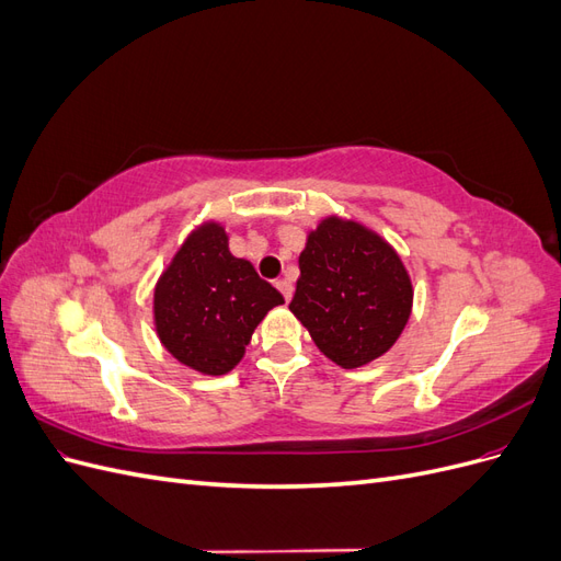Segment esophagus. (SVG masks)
Returning <instances> with one entry per match:
<instances>
[{
  "instance_id": "obj_1",
  "label": "esophagus",
  "mask_w": 561,
  "mask_h": 561,
  "mask_svg": "<svg viewBox=\"0 0 561 561\" xmlns=\"http://www.w3.org/2000/svg\"><path fill=\"white\" fill-rule=\"evenodd\" d=\"M276 287L280 290V295L285 297V301H290V299H293V283H290V280L280 278V280H276Z\"/></svg>"
}]
</instances>
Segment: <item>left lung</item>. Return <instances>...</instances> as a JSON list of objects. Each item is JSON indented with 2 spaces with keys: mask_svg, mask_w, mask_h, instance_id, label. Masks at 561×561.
I'll return each mask as SVG.
<instances>
[{
  "mask_svg": "<svg viewBox=\"0 0 561 561\" xmlns=\"http://www.w3.org/2000/svg\"><path fill=\"white\" fill-rule=\"evenodd\" d=\"M290 311L316 346L344 369L377 360L398 342L412 313V280L379 233L330 215L299 254Z\"/></svg>",
  "mask_w": 561,
  "mask_h": 561,
  "instance_id": "obj_1",
  "label": "left lung"
}]
</instances>
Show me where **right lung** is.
<instances>
[{"label": "right lung", "mask_w": 561, "mask_h": 561, "mask_svg": "<svg viewBox=\"0 0 561 561\" xmlns=\"http://www.w3.org/2000/svg\"><path fill=\"white\" fill-rule=\"evenodd\" d=\"M280 304L276 287L229 252L225 227L203 222L154 287V325L175 360L219 377L241 363L254 328Z\"/></svg>", "instance_id": "1"}]
</instances>
